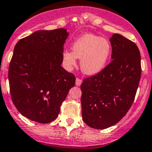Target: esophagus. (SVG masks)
I'll list each match as a JSON object with an SVG mask.
<instances>
[{"mask_svg":"<svg viewBox=\"0 0 152 152\" xmlns=\"http://www.w3.org/2000/svg\"><path fill=\"white\" fill-rule=\"evenodd\" d=\"M81 83H82V80H81L80 78L76 79V86H80Z\"/></svg>","mask_w":152,"mask_h":152,"instance_id":"34e87169","label":"esophagus"}]
</instances>
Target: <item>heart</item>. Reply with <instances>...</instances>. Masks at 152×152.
Masks as SVG:
<instances>
[{
	"label": "heart",
	"mask_w": 152,
	"mask_h": 152,
	"mask_svg": "<svg viewBox=\"0 0 152 152\" xmlns=\"http://www.w3.org/2000/svg\"><path fill=\"white\" fill-rule=\"evenodd\" d=\"M112 47L106 39L93 34H84L74 42L72 50H64L62 60L64 68L71 70L80 59V69L84 74L95 75L106 67Z\"/></svg>",
	"instance_id": "b5f03b06"
}]
</instances>
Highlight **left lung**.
Returning a JSON list of instances; mask_svg holds the SVG:
<instances>
[{"label": "left lung", "mask_w": 152, "mask_h": 152, "mask_svg": "<svg viewBox=\"0 0 152 152\" xmlns=\"http://www.w3.org/2000/svg\"><path fill=\"white\" fill-rule=\"evenodd\" d=\"M112 61L100 72L83 80L81 106L83 121L104 129L120 121L134 101L141 76L137 46L119 34L110 39Z\"/></svg>", "instance_id": "8db88e82"}]
</instances>
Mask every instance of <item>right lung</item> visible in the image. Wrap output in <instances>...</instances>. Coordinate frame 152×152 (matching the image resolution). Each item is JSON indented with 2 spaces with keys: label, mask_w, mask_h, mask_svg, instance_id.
I'll list each match as a JSON object with an SVG mask.
<instances>
[{
  "label": "right lung",
  "mask_w": 152,
  "mask_h": 152,
  "mask_svg": "<svg viewBox=\"0 0 152 152\" xmlns=\"http://www.w3.org/2000/svg\"><path fill=\"white\" fill-rule=\"evenodd\" d=\"M66 29L37 31L15 45L8 69L13 104L23 116L36 122L57 118L76 77L61 67Z\"/></svg>",
  "instance_id": "obj_1"
}]
</instances>
